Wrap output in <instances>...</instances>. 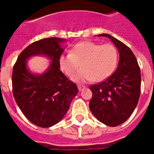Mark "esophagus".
<instances>
[{"label":"esophagus","instance_id":"esophagus-1","mask_svg":"<svg viewBox=\"0 0 154 154\" xmlns=\"http://www.w3.org/2000/svg\"><path fill=\"white\" fill-rule=\"evenodd\" d=\"M78 90L79 91H83L84 89H85V88H86V87H85V86H82V85H79V86H78Z\"/></svg>","mask_w":154,"mask_h":154}]
</instances>
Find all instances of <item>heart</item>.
<instances>
[{
    "instance_id": "heart-1",
    "label": "heart",
    "mask_w": 154,
    "mask_h": 154,
    "mask_svg": "<svg viewBox=\"0 0 154 154\" xmlns=\"http://www.w3.org/2000/svg\"><path fill=\"white\" fill-rule=\"evenodd\" d=\"M118 57V50L113 44L101 45L91 41H82L74 45L70 54L61 55L59 67L65 75L71 77L80 64L82 69L74 77L75 82H102L116 70Z\"/></svg>"
}]
</instances>
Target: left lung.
Returning <instances> with one entry per match:
<instances>
[{"label": "left lung", "instance_id": "obj_1", "mask_svg": "<svg viewBox=\"0 0 154 154\" xmlns=\"http://www.w3.org/2000/svg\"><path fill=\"white\" fill-rule=\"evenodd\" d=\"M119 54L117 69L106 80L90 86L92 97L89 107L94 116L106 125L115 127L126 121L139 101L141 87L140 68L131 49L107 34Z\"/></svg>", "mask_w": 154, "mask_h": 154}]
</instances>
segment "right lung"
<instances>
[{
	"mask_svg": "<svg viewBox=\"0 0 154 154\" xmlns=\"http://www.w3.org/2000/svg\"><path fill=\"white\" fill-rule=\"evenodd\" d=\"M65 39L47 38L35 41L19 55L12 71V91L16 103L27 119L35 125L48 128L66 115L78 92L77 85L60 70L59 57ZM36 55L49 57L51 63L43 74H32L27 59Z\"/></svg>",
	"mask_w": 154,
	"mask_h": 154,
	"instance_id": "add662e5",
	"label": "right lung"
}]
</instances>
